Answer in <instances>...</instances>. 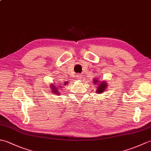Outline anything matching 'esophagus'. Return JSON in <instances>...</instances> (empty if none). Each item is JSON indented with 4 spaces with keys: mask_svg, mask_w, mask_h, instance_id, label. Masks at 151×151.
<instances>
[{
    "mask_svg": "<svg viewBox=\"0 0 151 151\" xmlns=\"http://www.w3.org/2000/svg\"><path fill=\"white\" fill-rule=\"evenodd\" d=\"M82 76L81 75H80V74H78V75H76V80H78V81H81L82 79Z\"/></svg>",
    "mask_w": 151,
    "mask_h": 151,
    "instance_id": "obj_1",
    "label": "esophagus"
}]
</instances>
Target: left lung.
Segmentation results:
<instances>
[{"label": "left lung", "mask_w": 151, "mask_h": 151, "mask_svg": "<svg viewBox=\"0 0 151 151\" xmlns=\"http://www.w3.org/2000/svg\"><path fill=\"white\" fill-rule=\"evenodd\" d=\"M94 82L93 83L95 84H98V87L97 89V93H101L104 92L105 89L107 87V84L105 82H101V83H99V80H93Z\"/></svg>", "instance_id": "8db88e82"}]
</instances>
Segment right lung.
<instances>
[{"mask_svg":"<svg viewBox=\"0 0 151 151\" xmlns=\"http://www.w3.org/2000/svg\"><path fill=\"white\" fill-rule=\"evenodd\" d=\"M67 83H68V82H64L63 84L64 85H66ZM50 88H51V90H52V92L54 93H56L57 95H59L58 93H59V92H60L59 90H58V89H60V90H62V89H61V88H62V87H63V86H60L58 88H56V86H54V84H50ZM60 87V88H59Z\"/></svg>","mask_w":151,"mask_h":151,"instance_id":"obj_1","label":"right lung"}]
</instances>
